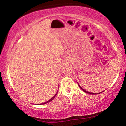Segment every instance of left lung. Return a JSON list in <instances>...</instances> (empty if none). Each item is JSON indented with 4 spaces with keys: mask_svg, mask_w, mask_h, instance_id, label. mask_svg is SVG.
Here are the masks:
<instances>
[{
    "mask_svg": "<svg viewBox=\"0 0 126 126\" xmlns=\"http://www.w3.org/2000/svg\"><path fill=\"white\" fill-rule=\"evenodd\" d=\"M77 83H78V82H77ZM78 86L80 87V89H82L83 91L84 92H86V93H89V94H99V93H101L102 92H104V91H102V92H99V93H92V92H88V91H87L86 90H85V89H84L83 88H82V87H80L79 85V84L78 83Z\"/></svg>",
    "mask_w": 126,
    "mask_h": 126,
    "instance_id": "obj_1",
    "label": "left lung"
}]
</instances>
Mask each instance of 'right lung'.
I'll return each mask as SVG.
<instances>
[{"label": "right lung", "mask_w": 126, "mask_h": 126, "mask_svg": "<svg viewBox=\"0 0 126 126\" xmlns=\"http://www.w3.org/2000/svg\"><path fill=\"white\" fill-rule=\"evenodd\" d=\"M58 91H57V93L55 94V95H54V96H53L52 98L51 99H50L49 100V101H47V102H44V103H41V104H46V103H48V102H50L51 101H52V100L54 98V97L56 96V95L57 94V93H58Z\"/></svg>", "instance_id": "1"}]
</instances>
